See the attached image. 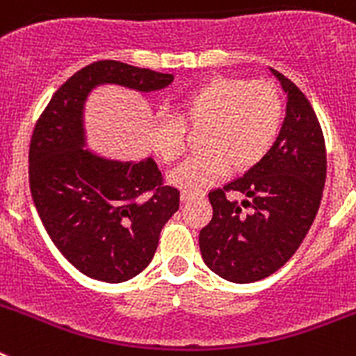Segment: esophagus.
Here are the masks:
<instances>
[{
    "label": "esophagus",
    "instance_id": "esophagus-1",
    "mask_svg": "<svg viewBox=\"0 0 356 356\" xmlns=\"http://www.w3.org/2000/svg\"><path fill=\"white\" fill-rule=\"evenodd\" d=\"M205 194L201 193H188V191H184L181 193V201H193V200H197V197H203Z\"/></svg>",
    "mask_w": 356,
    "mask_h": 356
}]
</instances>
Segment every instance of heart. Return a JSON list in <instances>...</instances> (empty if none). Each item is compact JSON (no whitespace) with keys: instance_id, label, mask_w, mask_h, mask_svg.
Wrapping results in <instances>:
<instances>
[{"instance_id":"b5f03b06","label":"heart","mask_w":356,"mask_h":356,"mask_svg":"<svg viewBox=\"0 0 356 356\" xmlns=\"http://www.w3.org/2000/svg\"><path fill=\"white\" fill-rule=\"evenodd\" d=\"M284 99L267 80L212 78L181 96L176 119L159 115L151 128L153 151L165 163L185 153V130L205 127L201 153L171 172V181L200 193L226 175L259 165L278 139Z\"/></svg>"}]
</instances>
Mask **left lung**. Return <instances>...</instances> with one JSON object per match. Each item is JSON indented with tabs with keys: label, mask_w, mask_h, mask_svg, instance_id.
<instances>
[{
	"label": "left lung",
	"mask_w": 356,
	"mask_h": 356,
	"mask_svg": "<svg viewBox=\"0 0 356 356\" xmlns=\"http://www.w3.org/2000/svg\"><path fill=\"white\" fill-rule=\"evenodd\" d=\"M287 92V118L266 159L237 180L209 193L213 216L200 232L210 271L234 284L271 276L301 246L319 210L326 146L319 119L300 87L276 69ZM241 192V206L225 197Z\"/></svg>",
	"instance_id": "8db88e82"
}]
</instances>
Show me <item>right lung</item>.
I'll return each instance as SVG.
<instances>
[{"mask_svg":"<svg viewBox=\"0 0 356 356\" xmlns=\"http://www.w3.org/2000/svg\"><path fill=\"white\" fill-rule=\"evenodd\" d=\"M172 74L99 60L53 94L30 140V191L44 228L65 259L89 278L121 284L153 260L180 191L163 184L153 159L115 162L83 149V102L102 83L163 89Z\"/></svg>","mask_w":356,"mask_h":356,"instance_id":"1","label":"right lung"}]
</instances>
